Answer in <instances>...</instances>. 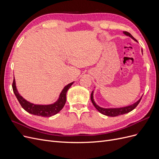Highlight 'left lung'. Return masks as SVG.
I'll use <instances>...</instances> for the list:
<instances>
[{"instance_id":"8db88e82","label":"left lung","mask_w":159,"mask_h":159,"mask_svg":"<svg viewBox=\"0 0 159 159\" xmlns=\"http://www.w3.org/2000/svg\"><path fill=\"white\" fill-rule=\"evenodd\" d=\"M125 34L129 36V37H131L132 39H133L134 40L137 41V40L134 38L131 34L127 32H123ZM93 91L91 92V102L93 104L94 107L97 109V110L98 111H99L101 113H102L105 115H107V116H109V117H116L118 116V115H123V114H125L127 113L130 111H131L132 110H133L134 108H135L138 104L139 103V102H141V98L139 99L138 102H137L136 103H134V104L131 105H129V106L127 107H121V108H109V109H105V108H102L99 106H98V105H96V103L94 102V99H93Z\"/></svg>"}]
</instances>
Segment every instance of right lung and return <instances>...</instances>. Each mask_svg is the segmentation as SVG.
<instances>
[{"mask_svg": "<svg viewBox=\"0 0 159 159\" xmlns=\"http://www.w3.org/2000/svg\"><path fill=\"white\" fill-rule=\"evenodd\" d=\"M74 84V82H71L65 86L63 90L60 95L59 99H57L56 102L53 104L50 105H35L31 103L30 102H27L26 99H24L22 96L18 93V91L16 88V82L15 80H13L12 83V89L14 91V95L18 101L20 103L22 107L25 109L28 113H31L34 115H38V116L41 117H51L52 115H54L57 114L58 112L62 109L65 105L66 102V93L67 91L71 87V85Z\"/></svg>", "mask_w": 159, "mask_h": 159, "instance_id": "1", "label": "right lung"}]
</instances>
